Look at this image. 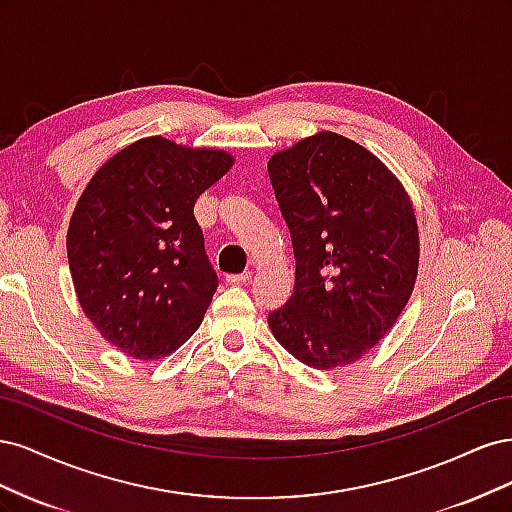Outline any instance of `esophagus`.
<instances>
[{
	"mask_svg": "<svg viewBox=\"0 0 512 512\" xmlns=\"http://www.w3.org/2000/svg\"><path fill=\"white\" fill-rule=\"evenodd\" d=\"M250 277H252V273L245 271V273H239V275H228L226 282L232 284V286H241V284H245V282H250Z\"/></svg>",
	"mask_w": 512,
	"mask_h": 512,
	"instance_id": "esophagus-1",
	"label": "esophagus"
}]
</instances>
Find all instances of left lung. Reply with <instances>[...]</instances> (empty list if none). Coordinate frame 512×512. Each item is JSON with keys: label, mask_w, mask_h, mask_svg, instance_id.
<instances>
[{"label": "left lung", "mask_w": 512, "mask_h": 512, "mask_svg": "<svg viewBox=\"0 0 512 512\" xmlns=\"http://www.w3.org/2000/svg\"><path fill=\"white\" fill-rule=\"evenodd\" d=\"M267 168L297 260L271 333L307 367L359 361L412 297L421 256L412 200L374 153L329 130L273 153Z\"/></svg>", "instance_id": "left-lung-1"}]
</instances>
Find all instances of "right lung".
<instances>
[{
	"instance_id": "add662e5",
	"label": "right lung",
	"mask_w": 512,
	"mask_h": 512,
	"mask_svg": "<svg viewBox=\"0 0 512 512\" xmlns=\"http://www.w3.org/2000/svg\"><path fill=\"white\" fill-rule=\"evenodd\" d=\"M235 158L147 136L89 179L68 226V262L85 316L108 344L162 359L196 333L218 290L194 205Z\"/></svg>"
}]
</instances>
